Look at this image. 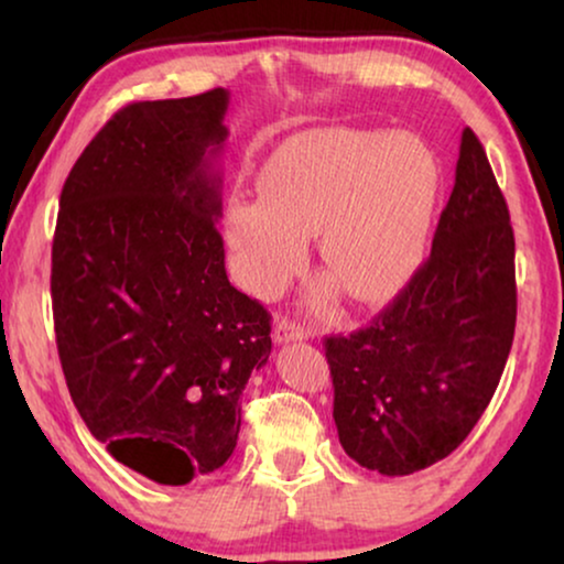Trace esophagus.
<instances>
[{"instance_id": "obj_1", "label": "esophagus", "mask_w": 564, "mask_h": 564, "mask_svg": "<svg viewBox=\"0 0 564 564\" xmlns=\"http://www.w3.org/2000/svg\"><path fill=\"white\" fill-rule=\"evenodd\" d=\"M311 336V328H305L303 323L288 318V315H280L274 321V341L276 344H290V341H303V338Z\"/></svg>"}]
</instances>
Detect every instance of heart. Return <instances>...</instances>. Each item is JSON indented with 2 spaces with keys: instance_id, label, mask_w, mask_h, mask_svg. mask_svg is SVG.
Returning a JSON list of instances; mask_svg holds the SVG:
<instances>
[{
  "instance_id": "obj_1",
  "label": "heart",
  "mask_w": 564,
  "mask_h": 564,
  "mask_svg": "<svg viewBox=\"0 0 564 564\" xmlns=\"http://www.w3.org/2000/svg\"><path fill=\"white\" fill-rule=\"evenodd\" d=\"M259 197H234L226 236L238 282L269 297L305 259H318L354 303H380L419 264L442 192L434 151L411 133L305 130L284 141L257 176Z\"/></svg>"
}]
</instances>
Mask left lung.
Wrapping results in <instances>:
<instances>
[{
    "label": "left lung",
    "instance_id": "8db88e82",
    "mask_svg": "<svg viewBox=\"0 0 564 564\" xmlns=\"http://www.w3.org/2000/svg\"><path fill=\"white\" fill-rule=\"evenodd\" d=\"M511 215L482 143L465 128L431 257L349 336H328L344 452L382 475L449 457L488 408L516 330Z\"/></svg>",
    "mask_w": 564,
    "mask_h": 564
}]
</instances>
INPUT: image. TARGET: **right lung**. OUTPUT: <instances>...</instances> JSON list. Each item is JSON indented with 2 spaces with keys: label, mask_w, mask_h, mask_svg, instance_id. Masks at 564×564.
I'll use <instances>...</instances> for the list:
<instances>
[{
  "label": "right lung",
  "mask_w": 564,
  "mask_h": 564,
  "mask_svg": "<svg viewBox=\"0 0 564 564\" xmlns=\"http://www.w3.org/2000/svg\"><path fill=\"white\" fill-rule=\"evenodd\" d=\"M228 91L122 107L61 189L51 251L61 369L91 436L159 485L223 467L272 315L226 274L215 156Z\"/></svg>",
  "instance_id": "1"
}]
</instances>
